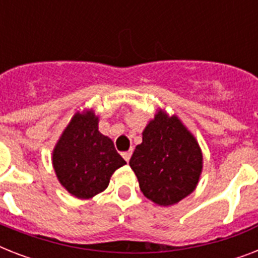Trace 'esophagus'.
<instances>
[{"label":"esophagus","mask_w":258,"mask_h":258,"mask_svg":"<svg viewBox=\"0 0 258 258\" xmlns=\"http://www.w3.org/2000/svg\"><path fill=\"white\" fill-rule=\"evenodd\" d=\"M131 154H133V151L130 150V151H124V153H121V157L124 158L125 162L130 161V158H131Z\"/></svg>","instance_id":"34e87169"}]
</instances>
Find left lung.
I'll return each instance as SVG.
<instances>
[{"instance_id":"left-lung-1","label":"left lung","mask_w":258,"mask_h":258,"mask_svg":"<svg viewBox=\"0 0 258 258\" xmlns=\"http://www.w3.org/2000/svg\"><path fill=\"white\" fill-rule=\"evenodd\" d=\"M130 166L142 192L159 206H171L196 190L202 172L198 142L178 119L159 109L143 131Z\"/></svg>"}]
</instances>
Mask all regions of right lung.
Here are the masks:
<instances>
[{
	"instance_id": "right-lung-1",
	"label": "right lung",
	"mask_w": 258,
	"mask_h": 258,
	"mask_svg": "<svg viewBox=\"0 0 258 258\" xmlns=\"http://www.w3.org/2000/svg\"><path fill=\"white\" fill-rule=\"evenodd\" d=\"M97 124L99 117L92 109L76 112L52 154L58 182L80 200L104 191L115 170L125 165L113 142L100 134Z\"/></svg>"
}]
</instances>
